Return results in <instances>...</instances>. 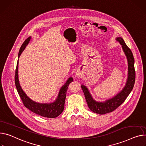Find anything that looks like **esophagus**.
I'll list each match as a JSON object with an SVG mask.
<instances>
[{
	"instance_id": "obj_1",
	"label": "esophagus",
	"mask_w": 146,
	"mask_h": 146,
	"mask_svg": "<svg viewBox=\"0 0 146 146\" xmlns=\"http://www.w3.org/2000/svg\"><path fill=\"white\" fill-rule=\"evenodd\" d=\"M76 75L77 77H80V75H81V73L80 72H77L76 73Z\"/></svg>"
}]
</instances>
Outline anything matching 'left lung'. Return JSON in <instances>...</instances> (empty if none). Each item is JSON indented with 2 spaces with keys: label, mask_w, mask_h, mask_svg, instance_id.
<instances>
[{
  "label": "left lung",
  "mask_w": 146,
  "mask_h": 146,
  "mask_svg": "<svg viewBox=\"0 0 146 146\" xmlns=\"http://www.w3.org/2000/svg\"><path fill=\"white\" fill-rule=\"evenodd\" d=\"M115 39L121 45L123 50L127 57L128 62V77L123 89L113 98L106 100L105 102H100L93 99L88 88L86 86L83 84L81 86L87 106L91 111L97 114H106L110 113L117 109L127 98V96L133 90L135 83V73L134 69V59L133 53L125 43L122 37H118Z\"/></svg>",
  "instance_id": "8db88e82"
}]
</instances>
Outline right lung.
Here are the masks:
<instances>
[{
	"label": "right lung",
	"mask_w": 146,
	"mask_h": 146,
	"mask_svg": "<svg viewBox=\"0 0 146 146\" xmlns=\"http://www.w3.org/2000/svg\"><path fill=\"white\" fill-rule=\"evenodd\" d=\"M31 39V37H29L23 42L22 46L21 47L20 50H19L18 57H20L21 54L24 50L26 46L28 44L29 42H30ZM18 63L19 60H17L15 72V85L16 87L17 91L21 97L24 106L32 112L43 116V117H44L55 118L57 117L58 115H59L64 110V102L68 86H69L71 82H73V77H69L66 83L61 87L59 94H58L57 98L54 102L50 103H37L29 98L22 89L20 83H19L18 78Z\"/></svg>",
	"instance_id": "add662e5"
}]
</instances>
